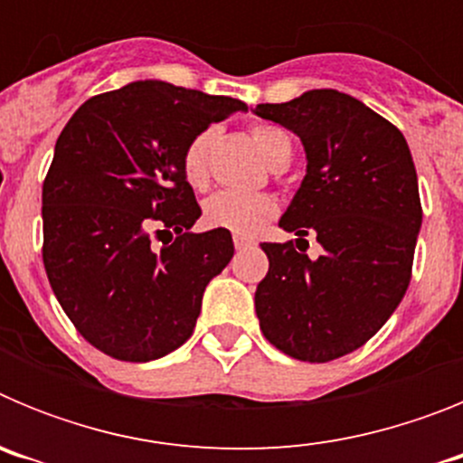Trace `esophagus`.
<instances>
[{"label":"esophagus","instance_id":"obj_1","mask_svg":"<svg viewBox=\"0 0 463 463\" xmlns=\"http://www.w3.org/2000/svg\"><path fill=\"white\" fill-rule=\"evenodd\" d=\"M250 245H252V239H248V236H234L236 250H245V248H250Z\"/></svg>","mask_w":463,"mask_h":463}]
</instances>
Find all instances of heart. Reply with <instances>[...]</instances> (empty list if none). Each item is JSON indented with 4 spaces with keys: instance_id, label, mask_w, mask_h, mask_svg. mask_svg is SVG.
I'll use <instances>...</instances> for the list:
<instances>
[{
    "instance_id": "obj_1",
    "label": "heart",
    "mask_w": 463,
    "mask_h": 463,
    "mask_svg": "<svg viewBox=\"0 0 463 463\" xmlns=\"http://www.w3.org/2000/svg\"><path fill=\"white\" fill-rule=\"evenodd\" d=\"M218 137L215 127H206L187 141L183 148L181 166L187 185L203 190L208 185V157ZM252 138L260 146L261 155L273 169L288 166L292 157V138L278 125L252 127ZM278 213V203L269 194H239V192H215L203 202V222L213 229H224L236 236L257 234Z\"/></svg>"
}]
</instances>
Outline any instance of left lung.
<instances>
[{"instance_id": "left-lung-1", "label": "left lung", "mask_w": 463, "mask_h": 463, "mask_svg": "<svg viewBox=\"0 0 463 463\" xmlns=\"http://www.w3.org/2000/svg\"><path fill=\"white\" fill-rule=\"evenodd\" d=\"M288 127L308 157L306 178L280 218L301 239L261 243L269 273L257 285L260 329L298 362L345 357L390 320L412 276L422 203L403 134L338 90H310L285 104H257ZM315 233L323 255H305Z\"/></svg>"}]
</instances>
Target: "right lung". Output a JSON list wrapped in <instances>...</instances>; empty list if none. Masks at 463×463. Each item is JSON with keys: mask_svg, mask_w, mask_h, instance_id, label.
<instances>
[{"mask_svg": "<svg viewBox=\"0 0 463 463\" xmlns=\"http://www.w3.org/2000/svg\"><path fill=\"white\" fill-rule=\"evenodd\" d=\"M241 99L138 80L94 94L57 137L43 181V267L80 336L120 362H153L194 331L232 234H192L202 208L181 157ZM174 241L152 245V236Z\"/></svg>", "mask_w": 463, "mask_h": 463, "instance_id": "1", "label": "right lung"}]
</instances>
